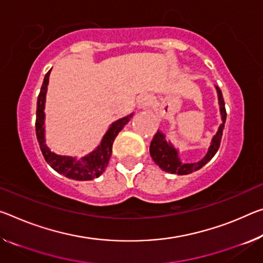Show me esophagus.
Segmentation results:
<instances>
[{"instance_id": "obj_1", "label": "esophagus", "mask_w": 263, "mask_h": 263, "mask_svg": "<svg viewBox=\"0 0 263 263\" xmlns=\"http://www.w3.org/2000/svg\"><path fill=\"white\" fill-rule=\"evenodd\" d=\"M151 96L149 95H141L139 99H138V103L140 106H147L149 103H151Z\"/></svg>"}]
</instances>
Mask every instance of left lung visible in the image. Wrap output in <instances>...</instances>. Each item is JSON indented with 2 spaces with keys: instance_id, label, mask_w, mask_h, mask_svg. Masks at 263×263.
<instances>
[{
  "instance_id": "left-lung-1",
  "label": "left lung",
  "mask_w": 263,
  "mask_h": 263,
  "mask_svg": "<svg viewBox=\"0 0 263 263\" xmlns=\"http://www.w3.org/2000/svg\"><path fill=\"white\" fill-rule=\"evenodd\" d=\"M216 87L218 91V98H219V105H220V114H221L222 124L219 126V130L216 135L212 139L211 146L208 148V152L201 160L198 162H192V164H185L181 162L180 158H179L178 149L173 147V145L170 141H166L164 133H161L159 130L154 135L153 139L149 145V154H151L152 159L154 162L159 166L161 170L166 171L168 173L178 174V176H185V174H190L194 171H198L205 166L212 158L215 156L220 147V143H221L222 138V131L224 127V123H226V107H224V102L222 97L221 90Z\"/></svg>"
}]
</instances>
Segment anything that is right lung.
Listing matches in <instances>:
<instances>
[{"mask_svg":"<svg viewBox=\"0 0 263 263\" xmlns=\"http://www.w3.org/2000/svg\"><path fill=\"white\" fill-rule=\"evenodd\" d=\"M51 70H49L47 74L44 76L43 84H42L39 98H37V110H36V137L39 140L42 154H43L45 161L56 171V172L63 174L64 177L73 180L85 181L92 180L95 178H98L105 171L107 164H109L111 153H112V145L118 133L123 130V127L130 122V116L124 117L112 123L110 125L109 130L104 135L101 144L95 151L91 152L87 156L76 159L72 157L60 156L51 152L49 147L45 145L44 138V105H45V95H47L48 84H49V76Z\"/></svg>","mask_w":263,"mask_h":263,"instance_id":"right-lung-1","label":"right lung"}]
</instances>
